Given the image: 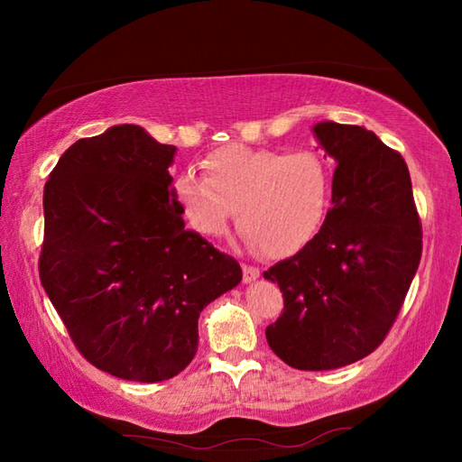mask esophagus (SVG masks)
<instances>
[{
  "instance_id": "1",
  "label": "esophagus",
  "mask_w": 462,
  "mask_h": 462,
  "mask_svg": "<svg viewBox=\"0 0 462 462\" xmlns=\"http://www.w3.org/2000/svg\"><path fill=\"white\" fill-rule=\"evenodd\" d=\"M242 272H244V283H252L260 278V270L254 266H246V263L242 266Z\"/></svg>"
}]
</instances>
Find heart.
Wrapping results in <instances>:
<instances>
[{"label": "heart", "mask_w": 462, "mask_h": 462, "mask_svg": "<svg viewBox=\"0 0 462 462\" xmlns=\"http://www.w3.org/2000/svg\"><path fill=\"white\" fill-rule=\"evenodd\" d=\"M200 164L204 176L180 174L172 196L190 228L206 238L228 232L238 210L248 240L283 258L310 244L326 220L331 182L316 152L228 144Z\"/></svg>", "instance_id": "obj_1"}]
</instances>
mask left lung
<instances>
[{"instance_id":"obj_1","label":"left lung","mask_w":462,"mask_h":462,"mask_svg":"<svg viewBox=\"0 0 462 462\" xmlns=\"http://www.w3.org/2000/svg\"><path fill=\"white\" fill-rule=\"evenodd\" d=\"M311 131L337 162L331 210L296 256L263 272L283 291L266 339L290 367L328 371L385 339L417 273L423 234L403 156L357 125L321 121Z\"/></svg>"}]
</instances>
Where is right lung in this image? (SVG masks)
<instances>
[{
  "instance_id": "add662e5",
  "label": "right lung",
  "mask_w": 462,
  "mask_h": 462,
  "mask_svg": "<svg viewBox=\"0 0 462 462\" xmlns=\"http://www.w3.org/2000/svg\"><path fill=\"white\" fill-rule=\"evenodd\" d=\"M174 154L115 125L69 146L43 190L39 278L83 357L126 381L179 375L200 311L242 282L236 260L184 228Z\"/></svg>"
}]
</instances>
